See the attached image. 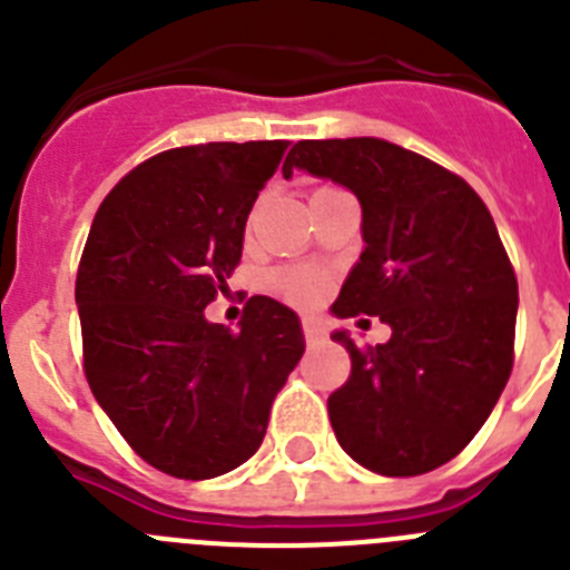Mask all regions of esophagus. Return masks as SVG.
<instances>
[{
  "label": "esophagus",
  "instance_id": "1",
  "mask_svg": "<svg viewBox=\"0 0 570 570\" xmlns=\"http://www.w3.org/2000/svg\"><path fill=\"white\" fill-rule=\"evenodd\" d=\"M302 331H305V340H308V345H320V342H325V328H322L316 320L302 322Z\"/></svg>",
  "mask_w": 570,
  "mask_h": 570
}]
</instances>
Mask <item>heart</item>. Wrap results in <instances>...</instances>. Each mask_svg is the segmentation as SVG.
<instances>
[{
  "instance_id": "1",
  "label": "heart",
  "mask_w": 570,
  "mask_h": 570,
  "mask_svg": "<svg viewBox=\"0 0 570 570\" xmlns=\"http://www.w3.org/2000/svg\"><path fill=\"white\" fill-rule=\"evenodd\" d=\"M274 288L279 291L285 299L296 302V305H311L322 296L325 291V282L316 271H305V268H296V271H282V274L274 276Z\"/></svg>"
}]
</instances>
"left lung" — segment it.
<instances>
[{
    "instance_id": "8db88e82",
    "label": "left lung",
    "mask_w": 570,
    "mask_h": 570,
    "mask_svg": "<svg viewBox=\"0 0 570 570\" xmlns=\"http://www.w3.org/2000/svg\"><path fill=\"white\" fill-rule=\"evenodd\" d=\"M294 170L360 199L365 248L331 314L391 328L365 351L331 334L351 354L328 400L336 440L382 476L434 471L485 425L511 376L520 299L497 225L465 179L376 136L296 142L282 174Z\"/></svg>"
}]
</instances>
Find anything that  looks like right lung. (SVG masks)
<instances>
[{"instance_id":"right-lung-1","label":"right lung","mask_w":570,"mask_h":570,"mask_svg":"<svg viewBox=\"0 0 570 570\" xmlns=\"http://www.w3.org/2000/svg\"><path fill=\"white\" fill-rule=\"evenodd\" d=\"M285 148L165 150L105 196L85 242L77 308L88 385L136 454L179 480H214L250 460L305 354L299 316L271 296L248 299L239 331L205 316Z\"/></svg>"}]
</instances>
